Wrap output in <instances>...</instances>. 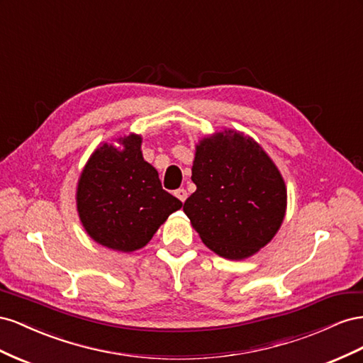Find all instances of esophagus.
<instances>
[{
    "mask_svg": "<svg viewBox=\"0 0 363 363\" xmlns=\"http://www.w3.org/2000/svg\"><path fill=\"white\" fill-rule=\"evenodd\" d=\"M174 196H176V198H178L181 202H185V199H187L189 193H187V190L179 189V190H176V191H174Z\"/></svg>",
    "mask_w": 363,
    "mask_h": 363,
    "instance_id": "34e87169",
    "label": "esophagus"
}]
</instances>
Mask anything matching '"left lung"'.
Returning a JSON list of instances; mask_svg holds the SVG:
<instances>
[{
  "mask_svg": "<svg viewBox=\"0 0 363 363\" xmlns=\"http://www.w3.org/2000/svg\"><path fill=\"white\" fill-rule=\"evenodd\" d=\"M196 191L184 213L213 252L245 260L271 242L281 226L287 190L264 149L243 132L225 129L196 144Z\"/></svg>",
  "mask_w": 363,
  "mask_h": 363,
  "instance_id": "8db88e82",
  "label": "left lung"
}]
</instances>
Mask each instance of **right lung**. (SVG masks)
Here are the masks:
<instances>
[{
	"label": "right lung",
	"instance_id": "right-lung-1",
	"mask_svg": "<svg viewBox=\"0 0 363 363\" xmlns=\"http://www.w3.org/2000/svg\"><path fill=\"white\" fill-rule=\"evenodd\" d=\"M101 143L77 182L79 219L92 240L112 251L133 252L146 246L182 202L162 190L157 169L144 161L143 138L129 133Z\"/></svg>",
	"mask_w": 363,
	"mask_h": 363
}]
</instances>
